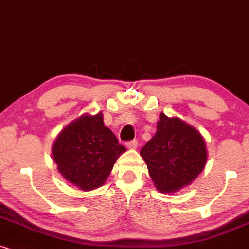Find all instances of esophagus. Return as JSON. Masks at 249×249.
<instances>
[{"instance_id":"1","label":"esophagus","mask_w":249,"mask_h":249,"mask_svg":"<svg viewBox=\"0 0 249 249\" xmlns=\"http://www.w3.org/2000/svg\"><path fill=\"white\" fill-rule=\"evenodd\" d=\"M125 145H127L129 149H136L137 145H139V141H137V140L128 141V142L125 143Z\"/></svg>"}]
</instances>
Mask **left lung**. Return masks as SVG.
I'll return each mask as SVG.
<instances>
[{
	"label": "left lung",
	"mask_w": 249,
	"mask_h": 249,
	"mask_svg": "<svg viewBox=\"0 0 249 249\" xmlns=\"http://www.w3.org/2000/svg\"><path fill=\"white\" fill-rule=\"evenodd\" d=\"M150 177L161 193L189 185L203 171L207 149L203 137L178 118L159 115L155 136L141 149Z\"/></svg>",
	"instance_id": "left-lung-1"
}]
</instances>
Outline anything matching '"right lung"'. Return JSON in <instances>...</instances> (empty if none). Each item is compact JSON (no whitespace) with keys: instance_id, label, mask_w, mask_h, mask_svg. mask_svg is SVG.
<instances>
[{"instance_id":"obj_1","label":"right lung","mask_w":249,"mask_h":249,"mask_svg":"<svg viewBox=\"0 0 249 249\" xmlns=\"http://www.w3.org/2000/svg\"><path fill=\"white\" fill-rule=\"evenodd\" d=\"M52 151L64 179L82 190H91L103 185L125 148L98 113L83 115L64 128Z\"/></svg>"}]
</instances>
